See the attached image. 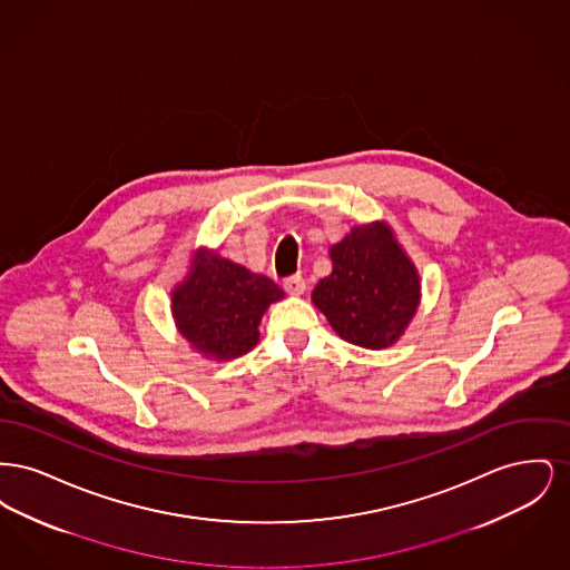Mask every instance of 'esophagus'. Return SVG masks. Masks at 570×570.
<instances>
[{
  "mask_svg": "<svg viewBox=\"0 0 570 570\" xmlns=\"http://www.w3.org/2000/svg\"><path fill=\"white\" fill-rule=\"evenodd\" d=\"M305 286H307V284H305V279H303L301 275H291V277L284 279V291H286L288 295H295V297L305 293Z\"/></svg>",
  "mask_w": 570,
  "mask_h": 570,
  "instance_id": "1",
  "label": "esophagus"
}]
</instances>
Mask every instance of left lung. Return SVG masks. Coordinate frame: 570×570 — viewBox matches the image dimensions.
I'll return each instance as SVG.
<instances>
[{"label":"left lung","mask_w":570,"mask_h":570,"mask_svg":"<svg viewBox=\"0 0 570 570\" xmlns=\"http://www.w3.org/2000/svg\"><path fill=\"white\" fill-rule=\"evenodd\" d=\"M333 272L312 301L335 333L354 346L380 351L406 328L419 305V275L386 224L356 226L331 247Z\"/></svg>","instance_id":"1"}]
</instances>
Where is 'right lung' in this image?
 Returning <instances> with one entry per match:
<instances>
[{
    "mask_svg": "<svg viewBox=\"0 0 570 570\" xmlns=\"http://www.w3.org/2000/svg\"><path fill=\"white\" fill-rule=\"evenodd\" d=\"M284 293L265 275L226 258L200 256L188 279L173 293V314L196 351L217 361L249 353L258 323Z\"/></svg>",
    "mask_w": 570,
    "mask_h": 570,
    "instance_id": "add662e5",
    "label": "right lung"
}]
</instances>
